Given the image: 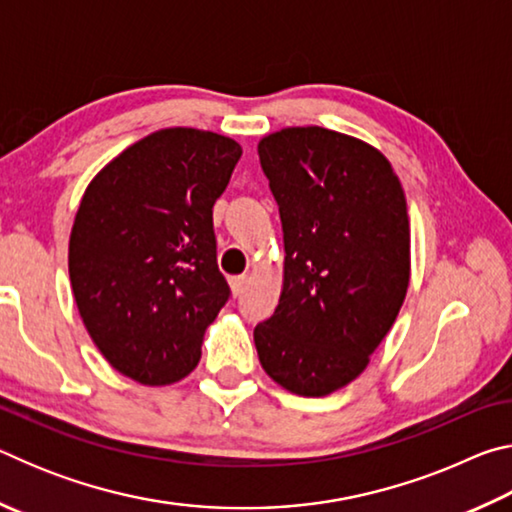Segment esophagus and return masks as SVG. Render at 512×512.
<instances>
[{
  "instance_id": "34e87169",
  "label": "esophagus",
  "mask_w": 512,
  "mask_h": 512,
  "mask_svg": "<svg viewBox=\"0 0 512 512\" xmlns=\"http://www.w3.org/2000/svg\"><path fill=\"white\" fill-rule=\"evenodd\" d=\"M246 282H248V277H246V275H237V277H232V280H230V289H232V293H235V296H241V293H244V289H246Z\"/></svg>"
}]
</instances>
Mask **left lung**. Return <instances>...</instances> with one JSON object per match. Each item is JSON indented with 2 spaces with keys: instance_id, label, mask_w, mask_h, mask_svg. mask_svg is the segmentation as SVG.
Here are the masks:
<instances>
[{
  "instance_id": "left-lung-1",
  "label": "left lung",
  "mask_w": 512,
  "mask_h": 512,
  "mask_svg": "<svg viewBox=\"0 0 512 512\" xmlns=\"http://www.w3.org/2000/svg\"><path fill=\"white\" fill-rule=\"evenodd\" d=\"M284 232L275 314L255 327L266 375L302 397L339 391L393 327L411 275L406 198L384 155L320 126L257 146Z\"/></svg>"
}]
</instances>
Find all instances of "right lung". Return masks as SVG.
Listing matches in <instances>:
<instances>
[{
	"label": "right lung",
	"mask_w": 512,
	"mask_h": 512,
	"mask_svg": "<svg viewBox=\"0 0 512 512\" xmlns=\"http://www.w3.org/2000/svg\"><path fill=\"white\" fill-rule=\"evenodd\" d=\"M241 146L196 128H162L106 164L69 237V280L92 341L146 386L183 379L230 298L216 264L212 207Z\"/></svg>",
	"instance_id": "obj_1"
}]
</instances>
